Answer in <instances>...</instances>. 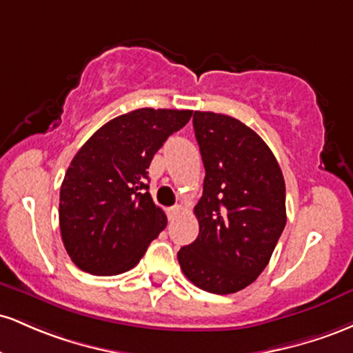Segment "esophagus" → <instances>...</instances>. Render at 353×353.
<instances>
[{
	"label": "esophagus",
	"instance_id": "1",
	"mask_svg": "<svg viewBox=\"0 0 353 353\" xmlns=\"http://www.w3.org/2000/svg\"><path fill=\"white\" fill-rule=\"evenodd\" d=\"M180 212H181V208L178 207V205H175V207H172V208H168V219L175 220L176 216L180 215Z\"/></svg>",
	"mask_w": 353,
	"mask_h": 353
}]
</instances>
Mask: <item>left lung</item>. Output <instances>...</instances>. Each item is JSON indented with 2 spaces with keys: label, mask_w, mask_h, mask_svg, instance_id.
Wrapping results in <instances>:
<instances>
[{
  "label": "left lung",
  "mask_w": 353,
  "mask_h": 353,
  "mask_svg": "<svg viewBox=\"0 0 353 353\" xmlns=\"http://www.w3.org/2000/svg\"><path fill=\"white\" fill-rule=\"evenodd\" d=\"M205 166L196 240L178 252L185 276L210 294H235L265 270L287 223L285 181L272 150L228 114L195 112Z\"/></svg>",
  "instance_id": "1"
}]
</instances>
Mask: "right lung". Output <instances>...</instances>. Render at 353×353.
I'll list each match as a JSON object with an SVG mask.
<instances>
[{
	"instance_id": "right-lung-1",
	"label": "right lung",
	"mask_w": 353,
	"mask_h": 353,
	"mask_svg": "<svg viewBox=\"0 0 353 353\" xmlns=\"http://www.w3.org/2000/svg\"><path fill=\"white\" fill-rule=\"evenodd\" d=\"M192 110L140 108L113 118L78 150L59 190V228L70 259L91 275H118L140 262L166 227L148 193V168Z\"/></svg>"
}]
</instances>
